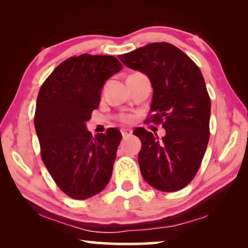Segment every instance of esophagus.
<instances>
[{
  "instance_id": "1",
  "label": "esophagus",
  "mask_w": 248,
  "mask_h": 248,
  "mask_svg": "<svg viewBox=\"0 0 248 248\" xmlns=\"http://www.w3.org/2000/svg\"><path fill=\"white\" fill-rule=\"evenodd\" d=\"M121 133H122V137H123L124 139H126V138H128V137H131V135H132V131L128 130V128H122Z\"/></svg>"
}]
</instances>
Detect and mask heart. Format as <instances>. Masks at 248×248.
Masks as SVG:
<instances>
[{"instance_id": "1", "label": "heart", "mask_w": 248, "mask_h": 248, "mask_svg": "<svg viewBox=\"0 0 248 248\" xmlns=\"http://www.w3.org/2000/svg\"><path fill=\"white\" fill-rule=\"evenodd\" d=\"M120 121L123 122V123H130L132 121V116L128 114H122L120 116Z\"/></svg>"}]
</instances>
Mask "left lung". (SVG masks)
<instances>
[{
  "label": "left lung",
  "mask_w": 248,
  "mask_h": 248,
  "mask_svg": "<svg viewBox=\"0 0 248 248\" xmlns=\"http://www.w3.org/2000/svg\"><path fill=\"white\" fill-rule=\"evenodd\" d=\"M120 60L149 77L154 97L145 122L166 130L160 140L143 127L135 130L142 177L159 191H179L195 177L210 138L211 100L201 70L169 43L149 44Z\"/></svg>",
  "instance_id": "obj_1"
}]
</instances>
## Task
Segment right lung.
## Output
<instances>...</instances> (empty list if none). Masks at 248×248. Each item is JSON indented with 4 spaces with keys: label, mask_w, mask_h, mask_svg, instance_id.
<instances>
[{
    "label": "right lung",
    "mask_w": 248,
    "mask_h": 248,
    "mask_svg": "<svg viewBox=\"0 0 248 248\" xmlns=\"http://www.w3.org/2000/svg\"><path fill=\"white\" fill-rule=\"evenodd\" d=\"M122 67L114 56H72L39 89L33 120L40 155L56 185L72 199L98 194L110 179L121 132L110 127L93 137L86 122L99 106L105 81Z\"/></svg>",
    "instance_id": "right-lung-1"
}]
</instances>
